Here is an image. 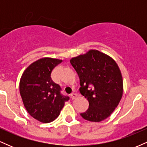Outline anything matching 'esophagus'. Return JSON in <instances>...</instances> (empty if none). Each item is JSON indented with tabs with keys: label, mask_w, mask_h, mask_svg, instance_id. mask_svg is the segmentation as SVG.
<instances>
[{
	"label": "esophagus",
	"mask_w": 147,
	"mask_h": 147,
	"mask_svg": "<svg viewBox=\"0 0 147 147\" xmlns=\"http://www.w3.org/2000/svg\"><path fill=\"white\" fill-rule=\"evenodd\" d=\"M77 93H74V92H72V94H70V97H71V99H75L76 97H77Z\"/></svg>",
	"instance_id": "1"
}]
</instances>
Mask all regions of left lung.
Segmentation results:
<instances>
[{
	"mask_svg": "<svg viewBox=\"0 0 147 147\" xmlns=\"http://www.w3.org/2000/svg\"><path fill=\"white\" fill-rule=\"evenodd\" d=\"M70 63L79 75V91L89 102V108L81 116L95 122L106 119L122 97V77L117 64L96 50L72 58Z\"/></svg>",
	"mask_w": 147,
	"mask_h": 147,
	"instance_id": "left-lung-1",
	"label": "left lung"
}]
</instances>
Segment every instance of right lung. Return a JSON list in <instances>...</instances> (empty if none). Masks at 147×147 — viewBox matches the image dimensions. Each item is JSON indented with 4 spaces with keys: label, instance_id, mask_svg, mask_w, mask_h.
Returning <instances> with one entry per match:
<instances>
[{
    "label": "right lung",
    "instance_id": "right-lung-1",
    "mask_svg": "<svg viewBox=\"0 0 147 147\" xmlns=\"http://www.w3.org/2000/svg\"><path fill=\"white\" fill-rule=\"evenodd\" d=\"M62 60L40 59L30 65L21 76L20 94L27 111L43 123L57 119L69 97L61 93L60 86L51 78L52 70Z\"/></svg>",
    "mask_w": 147,
    "mask_h": 147
}]
</instances>
